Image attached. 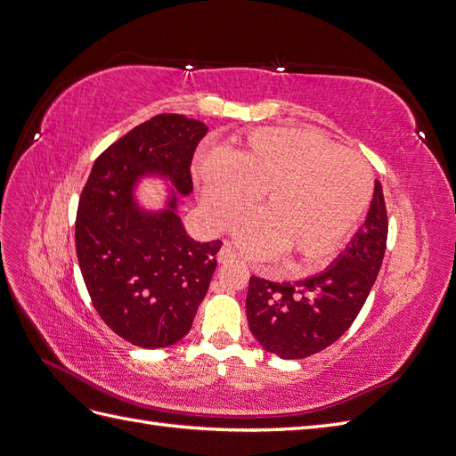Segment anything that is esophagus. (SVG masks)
Segmentation results:
<instances>
[{"label": "esophagus", "mask_w": 456, "mask_h": 456, "mask_svg": "<svg viewBox=\"0 0 456 456\" xmlns=\"http://www.w3.org/2000/svg\"><path fill=\"white\" fill-rule=\"evenodd\" d=\"M216 258H218V262H233L236 260V253L232 251V247L228 243H224L223 247H220Z\"/></svg>", "instance_id": "1"}]
</instances>
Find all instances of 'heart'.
<instances>
[{
    "instance_id": "b5f03b06",
    "label": "heart",
    "mask_w": 456,
    "mask_h": 456,
    "mask_svg": "<svg viewBox=\"0 0 456 456\" xmlns=\"http://www.w3.org/2000/svg\"><path fill=\"white\" fill-rule=\"evenodd\" d=\"M198 176L201 209L215 228H230L262 194V213L240 226L238 243L256 258L281 253L297 268L335 253L372 198L365 159L315 129H258L230 154L203 156Z\"/></svg>"
}]
</instances>
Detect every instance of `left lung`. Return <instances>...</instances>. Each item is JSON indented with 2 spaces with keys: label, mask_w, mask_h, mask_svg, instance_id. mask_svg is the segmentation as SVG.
<instances>
[{
  "label": "left lung",
  "mask_w": 456,
  "mask_h": 456,
  "mask_svg": "<svg viewBox=\"0 0 456 456\" xmlns=\"http://www.w3.org/2000/svg\"><path fill=\"white\" fill-rule=\"evenodd\" d=\"M386 238L388 216L377 181L363 226L327 270L293 283L251 275L245 306L249 329L260 346L283 360H302L338 340L375 285Z\"/></svg>",
  "instance_id": "1"
}]
</instances>
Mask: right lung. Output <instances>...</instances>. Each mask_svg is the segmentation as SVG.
I'll return each mask as SVG.
<instances>
[{"mask_svg":"<svg viewBox=\"0 0 456 456\" xmlns=\"http://www.w3.org/2000/svg\"><path fill=\"white\" fill-rule=\"evenodd\" d=\"M205 123L161 114L96 158L76 216V253L93 306L118 337L141 348L181 340L207 295L223 241L191 240L178 198L191 191L190 165ZM156 175L170 194L159 212L134 200L140 178Z\"/></svg>","mask_w":456,"mask_h":456,"instance_id":"add662e5","label":"right lung"}]
</instances>
